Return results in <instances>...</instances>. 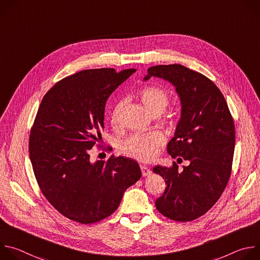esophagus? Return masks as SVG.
Listing matches in <instances>:
<instances>
[{
	"label": "esophagus",
	"mask_w": 260,
	"mask_h": 260,
	"mask_svg": "<svg viewBox=\"0 0 260 260\" xmlns=\"http://www.w3.org/2000/svg\"><path fill=\"white\" fill-rule=\"evenodd\" d=\"M141 171H142V175L143 177H146V176H149L152 172L149 168H147L146 166H141Z\"/></svg>",
	"instance_id": "34e87169"
}]
</instances>
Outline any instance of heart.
<instances>
[{
    "label": "heart",
    "mask_w": 260,
    "mask_h": 260,
    "mask_svg": "<svg viewBox=\"0 0 260 260\" xmlns=\"http://www.w3.org/2000/svg\"><path fill=\"white\" fill-rule=\"evenodd\" d=\"M139 98L153 115L162 113L170 102L168 91L154 85L142 88L139 91ZM122 106L123 101L120 100L115 103L111 110V123L115 126L119 122V113ZM165 142L166 138L159 132L135 133L120 142V150L124 154L138 160L149 161L156 156L158 149Z\"/></svg>",
    "instance_id": "b5f03b06"
}]
</instances>
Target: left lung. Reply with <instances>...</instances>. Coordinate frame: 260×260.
I'll return each mask as SVG.
<instances>
[{
    "label": "left lung",
    "mask_w": 260,
    "mask_h": 260,
    "mask_svg": "<svg viewBox=\"0 0 260 260\" xmlns=\"http://www.w3.org/2000/svg\"><path fill=\"white\" fill-rule=\"evenodd\" d=\"M151 77L176 87L181 118L167 150L173 158L188 161L182 171L176 162L153 168L167 184L155 206L172 220L191 221L208 212L226 187L236 142L234 119L223 94L203 74L174 63L149 68L144 80Z\"/></svg>",
    "instance_id": "left-lung-1"
}]
</instances>
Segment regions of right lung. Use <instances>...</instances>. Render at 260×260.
I'll return each instance as SVG.
<instances>
[{"label":"right lung","mask_w":260,"mask_h":260,"mask_svg":"<svg viewBox=\"0 0 260 260\" xmlns=\"http://www.w3.org/2000/svg\"><path fill=\"white\" fill-rule=\"evenodd\" d=\"M135 72L80 71L54 84L40 104L28 142L34 174L46 200L73 221L90 224L107 218L142 176L132 158L89 159L102 138L108 98Z\"/></svg>","instance_id":"right-lung-1"}]
</instances>
